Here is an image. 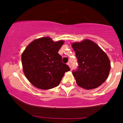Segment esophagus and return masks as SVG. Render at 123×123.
Segmentation results:
<instances>
[{
    "mask_svg": "<svg viewBox=\"0 0 123 123\" xmlns=\"http://www.w3.org/2000/svg\"><path fill=\"white\" fill-rule=\"evenodd\" d=\"M67 65H68L69 66L70 68L71 67V66H70V62H68V63H67Z\"/></svg>",
    "mask_w": 123,
    "mask_h": 123,
    "instance_id": "esophagus-1",
    "label": "esophagus"
}]
</instances>
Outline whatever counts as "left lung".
I'll return each instance as SVG.
<instances>
[{"mask_svg":"<svg viewBox=\"0 0 123 123\" xmlns=\"http://www.w3.org/2000/svg\"><path fill=\"white\" fill-rule=\"evenodd\" d=\"M72 47L78 62L77 70L72 72L77 85L86 90L101 86L107 79L111 69L106 54L88 39L72 43Z\"/></svg>","mask_w":123,"mask_h":123,"instance_id":"obj_1","label":"left lung"}]
</instances>
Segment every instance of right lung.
Returning <instances> with one entry per match:
<instances>
[{
  "mask_svg": "<svg viewBox=\"0 0 123 123\" xmlns=\"http://www.w3.org/2000/svg\"><path fill=\"white\" fill-rule=\"evenodd\" d=\"M63 43L44 37L33 40L26 47L21 56L22 68L35 87L42 90L54 88L60 84L65 73L70 70L58 53Z\"/></svg>",
  "mask_w": 123,
  "mask_h": 123,
  "instance_id": "right-lung-1",
  "label": "right lung"
}]
</instances>
